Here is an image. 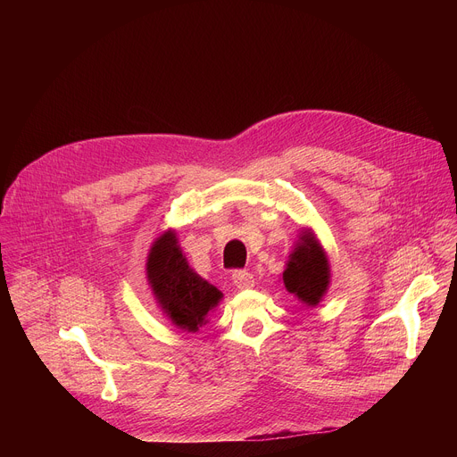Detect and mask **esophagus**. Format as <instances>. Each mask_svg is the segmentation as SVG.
Returning a JSON list of instances; mask_svg holds the SVG:
<instances>
[{
	"mask_svg": "<svg viewBox=\"0 0 457 457\" xmlns=\"http://www.w3.org/2000/svg\"><path fill=\"white\" fill-rule=\"evenodd\" d=\"M231 280H233V284L238 287V289H249V287H253V275L251 273H247L245 270H237V271H233V275H231Z\"/></svg>",
	"mask_w": 457,
	"mask_h": 457,
	"instance_id": "1",
	"label": "esophagus"
}]
</instances>
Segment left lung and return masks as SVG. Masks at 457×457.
Returning <instances> with one entry per match:
<instances>
[{
  "label": "left lung",
  "instance_id": "1",
  "mask_svg": "<svg viewBox=\"0 0 457 457\" xmlns=\"http://www.w3.org/2000/svg\"><path fill=\"white\" fill-rule=\"evenodd\" d=\"M282 278L286 289L303 303L316 305L320 302L329 286V264L312 235L300 237Z\"/></svg>",
  "mask_w": 457,
  "mask_h": 457
}]
</instances>
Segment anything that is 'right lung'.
Segmentation results:
<instances>
[{"label": "right lung", "mask_w": 457, "mask_h": 457, "mask_svg": "<svg viewBox=\"0 0 457 457\" xmlns=\"http://www.w3.org/2000/svg\"><path fill=\"white\" fill-rule=\"evenodd\" d=\"M146 270L161 307L177 328L187 333L199 331L208 312L222 298L217 287L189 270L175 235L170 231L154 244Z\"/></svg>", "instance_id": "1"}]
</instances>
